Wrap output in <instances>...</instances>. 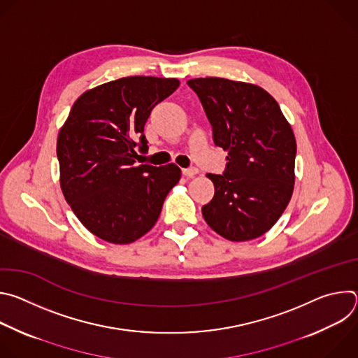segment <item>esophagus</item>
<instances>
[{"label":"esophagus","instance_id":"34e87169","mask_svg":"<svg viewBox=\"0 0 358 358\" xmlns=\"http://www.w3.org/2000/svg\"><path fill=\"white\" fill-rule=\"evenodd\" d=\"M182 174L185 176V177H194V176H196L198 174V169H195V167H189V169H184L182 170Z\"/></svg>","mask_w":358,"mask_h":358}]
</instances>
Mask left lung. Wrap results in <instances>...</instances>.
<instances>
[{
	"mask_svg": "<svg viewBox=\"0 0 358 358\" xmlns=\"http://www.w3.org/2000/svg\"><path fill=\"white\" fill-rule=\"evenodd\" d=\"M187 85L207 113L215 145L228 151L224 174H207L215 194L202 217L225 239L258 238L276 224L293 194V130L278 101L257 85L224 78Z\"/></svg>",
	"mask_w": 358,
	"mask_h": 358,
	"instance_id": "obj_1",
	"label": "left lung"
}]
</instances>
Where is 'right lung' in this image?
I'll return each mask as SVG.
<instances>
[{
  "instance_id": "right-lung-1",
  "label": "right lung",
  "mask_w": 358,
  "mask_h": 358,
  "mask_svg": "<svg viewBox=\"0 0 358 358\" xmlns=\"http://www.w3.org/2000/svg\"><path fill=\"white\" fill-rule=\"evenodd\" d=\"M180 86L174 78L129 76L86 90L59 130L61 188L78 220L97 238L131 243L157 222L180 181L176 164L136 166L144 124Z\"/></svg>"
}]
</instances>
